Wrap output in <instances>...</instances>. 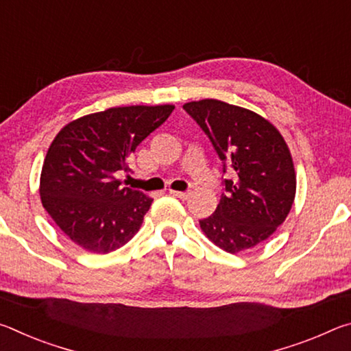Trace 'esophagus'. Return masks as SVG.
Returning a JSON list of instances; mask_svg holds the SVG:
<instances>
[{"label": "esophagus", "instance_id": "esophagus-1", "mask_svg": "<svg viewBox=\"0 0 351 351\" xmlns=\"http://www.w3.org/2000/svg\"><path fill=\"white\" fill-rule=\"evenodd\" d=\"M170 195H173L176 198L187 199L190 197V192H178V190H170Z\"/></svg>", "mask_w": 351, "mask_h": 351}]
</instances>
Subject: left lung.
<instances>
[{
	"mask_svg": "<svg viewBox=\"0 0 351 351\" xmlns=\"http://www.w3.org/2000/svg\"><path fill=\"white\" fill-rule=\"evenodd\" d=\"M226 164L235 170L224 180L217 210L201 219L204 235L223 251L237 254L257 246L287 219L295 197V171L280 132L257 112L217 99L184 104Z\"/></svg>",
	"mask_w": 351,
	"mask_h": 351,
	"instance_id": "8db88e82",
	"label": "left lung"
}]
</instances>
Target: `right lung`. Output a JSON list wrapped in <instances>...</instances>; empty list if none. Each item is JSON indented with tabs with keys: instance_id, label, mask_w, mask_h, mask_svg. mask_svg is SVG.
I'll return each mask as SVG.
<instances>
[{
	"instance_id": "1",
	"label": "right lung",
	"mask_w": 351,
	"mask_h": 351,
	"mask_svg": "<svg viewBox=\"0 0 351 351\" xmlns=\"http://www.w3.org/2000/svg\"><path fill=\"white\" fill-rule=\"evenodd\" d=\"M173 105L116 106L75 119L49 145L40 176L41 204L68 239L108 254L133 239L153 199L125 187L117 171L167 121Z\"/></svg>"
}]
</instances>
